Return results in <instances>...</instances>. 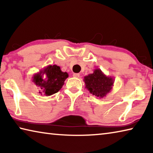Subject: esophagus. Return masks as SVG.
<instances>
[{"label": "esophagus", "instance_id": "obj_1", "mask_svg": "<svg viewBox=\"0 0 153 153\" xmlns=\"http://www.w3.org/2000/svg\"><path fill=\"white\" fill-rule=\"evenodd\" d=\"M73 76L75 77H79V74H74Z\"/></svg>", "mask_w": 153, "mask_h": 153}]
</instances>
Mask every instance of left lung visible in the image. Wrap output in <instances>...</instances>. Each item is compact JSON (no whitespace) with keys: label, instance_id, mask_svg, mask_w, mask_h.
I'll list each match as a JSON object with an SVG mask.
<instances>
[{"label":"left lung","instance_id":"8db88e82","mask_svg":"<svg viewBox=\"0 0 153 153\" xmlns=\"http://www.w3.org/2000/svg\"><path fill=\"white\" fill-rule=\"evenodd\" d=\"M85 88L90 93L98 98L105 97L113 89L114 79L107 76L100 69H95L94 72L84 78Z\"/></svg>","mask_w":153,"mask_h":153}]
</instances>
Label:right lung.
Listing matches in <instances>:
<instances>
[{
    "mask_svg": "<svg viewBox=\"0 0 153 153\" xmlns=\"http://www.w3.org/2000/svg\"><path fill=\"white\" fill-rule=\"evenodd\" d=\"M44 74L46 76L45 79L43 78ZM68 76V74L62 71L59 66L56 65H49L38 73L33 75L32 82L40 88L39 94L48 97L58 92L61 89L64 82Z\"/></svg>",
    "mask_w": 153,
    "mask_h": 153,
    "instance_id": "obj_1",
    "label": "right lung"
}]
</instances>
